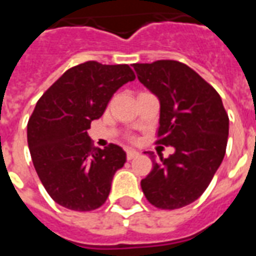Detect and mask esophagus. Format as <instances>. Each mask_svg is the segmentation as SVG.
I'll return each instance as SVG.
<instances>
[{
  "mask_svg": "<svg viewBox=\"0 0 256 256\" xmlns=\"http://www.w3.org/2000/svg\"><path fill=\"white\" fill-rule=\"evenodd\" d=\"M140 154L137 152V150H128V160H132V159H134V158H137Z\"/></svg>",
  "mask_w": 256,
  "mask_h": 256,
  "instance_id": "1",
  "label": "esophagus"
}]
</instances>
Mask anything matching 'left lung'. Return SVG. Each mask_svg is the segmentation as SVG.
I'll list each match as a JSON object with an SVG mask.
<instances>
[{
  "label": "left lung",
  "mask_w": 256,
  "mask_h": 256,
  "mask_svg": "<svg viewBox=\"0 0 256 256\" xmlns=\"http://www.w3.org/2000/svg\"><path fill=\"white\" fill-rule=\"evenodd\" d=\"M137 78L160 104L159 144L176 152L159 159L141 189L158 208L176 210L198 200L225 156L229 118L216 90L186 64L159 60L134 64Z\"/></svg>",
  "instance_id": "left-lung-1"
}]
</instances>
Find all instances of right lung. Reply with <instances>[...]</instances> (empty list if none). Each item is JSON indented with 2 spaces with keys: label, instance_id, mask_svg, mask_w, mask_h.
<instances>
[{
  "label": "right lung",
  "instance_id": "obj_1",
  "mask_svg": "<svg viewBox=\"0 0 256 256\" xmlns=\"http://www.w3.org/2000/svg\"><path fill=\"white\" fill-rule=\"evenodd\" d=\"M134 79L128 64L86 62L67 70L36 102L27 142L42 185L60 206L92 211L106 203L126 152L115 144L93 148L86 130L114 93Z\"/></svg>",
  "mask_w": 256,
  "mask_h": 256
}]
</instances>
